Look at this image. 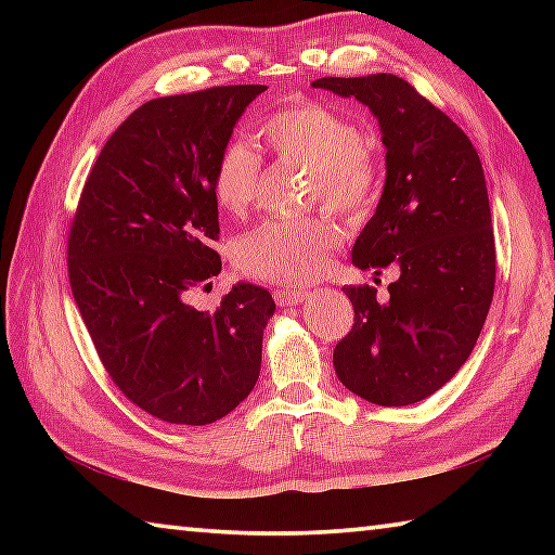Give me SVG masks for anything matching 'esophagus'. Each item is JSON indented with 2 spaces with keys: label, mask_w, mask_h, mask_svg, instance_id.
<instances>
[{
  "label": "esophagus",
  "mask_w": 555,
  "mask_h": 555,
  "mask_svg": "<svg viewBox=\"0 0 555 555\" xmlns=\"http://www.w3.org/2000/svg\"><path fill=\"white\" fill-rule=\"evenodd\" d=\"M310 298H312V293H308V291H288V288L274 291V300H276L279 305H286V308H291V305L308 302Z\"/></svg>",
  "instance_id": "esophagus-1"
}]
</instances>
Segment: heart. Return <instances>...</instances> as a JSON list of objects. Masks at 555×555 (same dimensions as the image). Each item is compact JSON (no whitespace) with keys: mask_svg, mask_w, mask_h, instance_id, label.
<instances>
[{"mask_svg":"<svg viewBox=\"0 0 555 555\" xmlns=\"http://www.w3.org/2000/svg\"><path fill=\"white\" fill-rule=\"evenodd\" d=\"M259 135L281 159L310 169V197L336 209L367 207L379 169L358 126L320 102H300L279 109L259 126ZM259 171L257 152L231 140L219 152L211 173V195L227 215L241 217L253 207ZM344 241V229L328 217L267 219L241 233L231 245L233 264L243 274L281 286H305L320 279L328 255Z\"/></svg>","mask_w":555,"mask_h":555,"instance_id":"heart-1","label":"heart"}]
</instances>
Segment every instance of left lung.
Instances as JSON below:
<instances>
[{"label": "left lung", "instance_id": "obj_1", "mask_svg": "<svg viewBox=\"0 0 555 555\" xmlns=\"http://www.w3.org/2000/svg\"><path fill=\"white\" fill-rule=\"evenodd\" d=\"M312 86L356 98L379 119L386 183L352 264L400 271L386 300L372 286L344 288L356 324L334 348L336 374L370 403H420L463 367L491 308L496 247L485 169L469 138L403 78Z\"/></svg>", "mask_w": 555, "mask_h": 555}]
</instances>
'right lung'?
<instances>
[{"mask_svg": "<svg viewBox=\"0 0 555 555\" xmlns=\"http://www.w3.org/2000/svg\"><path fill=\"white\" fill-rule=\"evenodd\" d=\"M264 90L221 86L145 102L102 147L70 221V291L104 370L164 422H217L259 376L271 293L235 284L215 312L188 300L221 271L211 247L217 157Z\"/></svg>", "mask_w": 555, "mask_h": 555, "instance_id": "1", "label": "right lung"}]
</instances>
